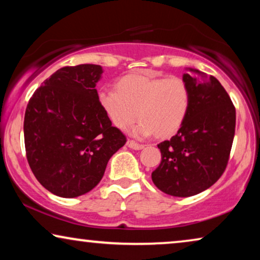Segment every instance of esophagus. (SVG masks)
Here are the masks:
<instances>
[{"instance_id": "esophagus-1", "label": "esophagus", "mask_w": 260, "mask_h": 260, "mask_svg": "<svg viewBox=\"0 0 260 260\" xmlns=\"http://www.w3.org/2000/svg\"><path fill=\"white\" fill-rule=\"evenodd\" d=\"M126 145H127V147H129V148L134 149V150H141V149L144 148L143 144H138V143H136V142H135V141H127V142H126Z\"/></svg>"}]
</instances>
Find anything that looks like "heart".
I'll use <instances>...</instances> for the list:
<instances>
[{"label":"heart","mask_w":260,"mask_h":260,"mask_svg":"<svg viewBox=\"0 0 260 260\" xmlns=\"http://www.w3.org/2000/svg\"><path fill=\"white\" fill-rule=\"evenodd\" d=\"M116 88L99 92V105L118 129L131 125L138 115L141 122L134 127L135 136L172 137L189 111V87L179 77L133 74L122 78Z\"/></svg>","instance_id":"b5f03b06"}]
</instances>
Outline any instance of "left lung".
<instances>
[{
  "instance_id": "8db88e82",
  "label": "left lung",
  "mask_w": 260,
  "mask_h": 260,
  "mask_svg": "<svg viewBox=\"0 0 260 260\" xmlns=\"http://www.w3.org/2000/svg\"><path fill=\"white\" fill-rule=\"evenodd\" d=\"M189 111L169 141L157 144L161 163L152 182L172 197H193L213 186L225 172L236 131V108L219 80L189 69Z\"/></svg>"
}]
</instances>
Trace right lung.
<instances>
[{"label": "right lung", "mask_w": 260, "mask_h": 260, "mask_svg": "<svg viewBox=\"0 0 260 260\" xmlns=\"http://www.w3.org/2000/svg\"><path fill=\"white\" fill-rule=\"evenodd\" d=\"M99 65L62 67L34 92L24 113L28 163L46 189L77 198L101 182L126 137L112 126L98 102Z\"/></svg>", "instance_id": "add662e5"}]
</instances>
